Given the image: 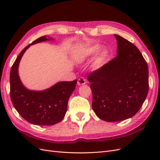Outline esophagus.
<instances>
[{"mask_svg": "<svg viewBox=\"0 0 160 160\" xmlns=\"http://www.w3.org/2000/svg\"><path fill=\"white\" fill-rule=\"evenodd\" d=\"M86 83V80L83 77H80V78L78 79V81H77V85H85Z\"/></svg>", "mask_w": 160, "mask_h": 160, "instance_id": "1", "label": "esophagus"}]
</instances>
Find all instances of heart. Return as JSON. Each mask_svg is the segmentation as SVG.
Wrapping results in <instances>:
<instances>
[{
    "instance_id": "heart-1",
    "label": "heart",
    "mask_w": 160,
    "mask_h": 160,
    "mask_svg": "<svg viewBox=\"0 0 160 160\" xmlns=\"http://www.w3.org/2000/svg\"><path fill=\"white\" fill-rule=\"evenodd\" d=\"M101 48H102V45L100 44L92 45L88 47H87L81 53L80 57L83 59H88V58L95 55L99 52V53H98V54L96 56L93 61V67L97 69L102 68L111 58V52L108 49H103L100 51Z\"/></svg>"
}]
</instances>
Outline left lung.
Segmentation results:
<instances>
[{"label":"left lung","instance_id":"left-lung-1","mask_svg":"<svg viewBox=\"0 0 160 160\" xmlns=\"http://www.w3.org/2000/svg\"><path fill=\"white\" fill-rule=\"evenodd\" d=\"M117 57L88 77L93 93L92 108L101 119L120 122L140 109L149 90L148 67L132 42L114 35Z\"/></svg>","mask_w":160,"mask_h":160}]
</instances>
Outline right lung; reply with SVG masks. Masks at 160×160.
<instances>
[{"instance_id": "add662e5", "label": "right lung", "mask_w": 160, "mask_h": 160, "mask_svg": "<svg viewBox=\"0 0 160 160\" xmlns=\"http://www.w3.org/2000/svg\"><path fill=\"white\" fill-rule=\"evenodd\" d=\"M51 40L53 38L43 36L27 46L17 57L10 73V93L13 106L23 119L37 125H52L62 120L69 99L77 84V79L60 81L42 91L29 90L22 85L18 69L23 54L31 45Z\"/></svg>"}]
</instances>
